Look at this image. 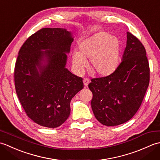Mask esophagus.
I'll return each instance as SVG.
<instances>
[{
	"mask_svg": "<svg viewBox=\"0 0 160 160\" xmlns=\"http://www.w3.org/2000/svg\"><path fill=\"white\" fill-rule=\"evenodd\" d=\"M90 81L89 79H87V78H85V79L83 80V83H84V85L85 87H87L88 86V84H89Z\"/></svg>",
	"mask_w": 160,
	"mask_h": 160,
	"instance_id": "esophagus-1",
	"label": "esophagus"
}]
</instances>
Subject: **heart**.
Listing matches in <instances>:
<instances>
[{
	"label": "heart",
	"instance_id": "heart-1",
	"mask_svg": "<svg viewBox=\"0 0 160 160\" xmlns=\"http://www.w3.org/2000/svg\"><path fill=\"white\" fill-rule=\"evenodd\" d=\"M121 42L118 37L105 32L95 33L79 44V52L72 53L75 71L82 73L90 60L91 72L100 77H107L117 70L120 63Z\"/></svg>",
	"mask_w": 160,
	"mask_h": 160
}]
</instances>
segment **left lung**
Wrapping results in <instances>:
<instances>
[{"mask_svg": "<svg viewBox=\"0 0 160 160\" xmlns=\"http://www.w3.org/2000/svg\"><path fill=\"white\" fill-rule=\"evenodd\" d=\"M150 79L149 64L143 45L127 32V45L117 70L110 76L91 80V108L101 124L125 123L134 116L144 99Z\"/></svg>", "mask_w": 160, "mask_h": 160, "instance_id": "left-lung-1", "label": "left lung"}]
</instances>
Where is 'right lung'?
<instances>
[{
	"mask_svg": "<svg viewBox=\"0 0 160 160\" xmlns=\"http://www.w3.org/2000/svg\"><path fill=\"white\" fill-rule=\"evenodd\" d=\"M73 33L43 28L20 48L15 65L17 96L28 117L47 128H57L69 118L70 102L84 87L82 78L66 68Z\"/></svg>",
	"mask_w": 160,
	"mask_h": 160,
	"instance_id": "obj_1",
	"label": "right lung"
}]
</instances>
